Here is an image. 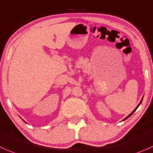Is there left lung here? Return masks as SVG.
Instances as JSON below:
<instances>
[{"label":"left lung","instance_id":"8db88e82","mask_svg":"<svg viewBox=\"0 0 153 153\" xmlns=\"http://www.w3.org/2000/svg\"><path fill=\"white\" fill-rule=\"evenodd\" d=\"M141 102H142V100H141V101H140V103H139V105H137V108H135V109H134V111H132V112H131V114H129V115H128V117H126V119H125V120H126V119H127V118H128V117H130V116H131V114H133V113H134V111H136V110H137V108H138V106H139V105H140V103H141Z\"/></svg>","mask_w":153,"mask_h":153}]
</instances>
